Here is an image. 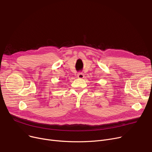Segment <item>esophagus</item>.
I'll list each match as a JSON object with an SVG mask.
<instances>
[{
  "instance_id": "esophagus-1",
  "label": "esophagus",
  "mask_w": 152,
  "mask_h": 152,
  "mask_svg": "<svg viewBox=\"0 0 152 152\" xmlns=\"http://www.w3.org/2000/svg\"><path fill=\"white\" fill-rule=\"evenodd\" d=\"M77 77L79 78H83L84 77V74L82 72H79L77 74Z\"/></svg>"
}]
</instances>
